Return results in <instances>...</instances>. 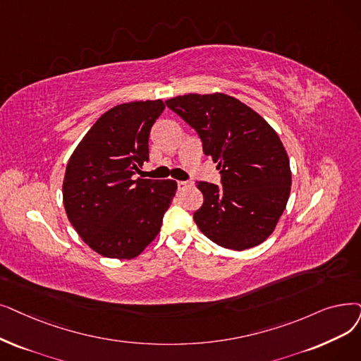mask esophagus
<instances>
[{"label": "esophagus", "mask_w": 361, "mask_h": 361, "mask_svg": "<svg viewBox=\"0 0 361 361\" xmlns=\"http://www.w3.org/2000/svg\"><path fill=\"white\" fill-rule=\"evenodd\" d=\"M192 183L190 181H177V185H178V190H184L185 187H189Z\"/></svg>", "instance_id": "1"}]
</instances>
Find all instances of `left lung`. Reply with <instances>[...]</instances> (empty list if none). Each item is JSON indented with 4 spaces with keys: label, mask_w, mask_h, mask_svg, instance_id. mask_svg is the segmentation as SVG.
I'll list each match as a JSON object with an SVG mask.
<instances>
[{
    "label": "left lung",
    "mask_w": 361,
    "mask_h": 361,
    "mask_svg": "<svg viewBox=\"0 0 361 361\" xmlns=\"http://www.w3.org/2000/svg\"><path fill=\"white\" fill-rule=\"evenodd\" d=\"M197 133L218 164L221 185L199 181L203 205L193 214L214 243L243 250L274 231L290 193L288 153L255 111L223 92L185 94L165 102Z\"/></svg>",
    "instance_id": "left-lung-1"
}]
</instances>
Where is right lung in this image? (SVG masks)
I'll use <instances>...</instances> for the list:
<instances>
[{
  "label": "right lung",
  "mask_w": 361,
  "mask_h": 361,
  "mask_svg": "<svg viewBox=\"0 0 361 361\" xmlns=\"http://www.w3.org/2000/svg\"><path fill=\"white\" fill-rule=\"evenodd\" d=\"M162 100L122 103L103 114L73 150L63 180L68 218L107 258L131 259L158 236L177 192L172 180L134 178L149 161V134Z\"/></svg>",
  "instance_id": "right-lung-1"
}]
</instances>
